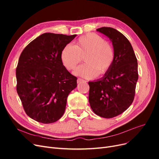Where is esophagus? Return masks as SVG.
<instances>
[{"instance_id":"34e87169","label":"esophagus","mask_w":159,"mask_h":159,"mask_svg":"<svg viewBox=\"0 0 159 159\" xmlns=\"http://www.w3.org/2000/svg\"><path fill=\"white\" fill-rule=\"evenodd\" d=\"M84 80L81 79V78H78V80H77V82H78V84L79 83H81V81H83Z\"/></svg>"}]
</instances>
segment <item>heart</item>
<instances>
[{
	"label": "heart",
	"instance_id": "b5f03b06",
	"mask_svg": "<svg viewBox=\"0 0 159 159\" xmlns=\"http://www.w3.org/2000/svg\"><path fill=\"white\" fill-rule=\"evenodd\" d=\"M84 56L86 63L78 67L74 74L87 78L106 74L115 60L112 45L95 33L80 36L74 46L66 45L61 50V60L67 69L72 70L82 61Z\"/></svg>",
	"mask_w": 159,
	"mask_h": 159
}]
</instances>
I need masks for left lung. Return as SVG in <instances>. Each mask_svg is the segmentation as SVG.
<instances>
[{"mask_svg":"<svg viewBox=\"0 0 159 159\" xmlns=\"http://www.w3.org/2000/svg\"><path fill=\"white\" fill-rule=\"evenodd\" d=\"M97 31L112 42L115 60L103 78L89 82V102L93 111L104 118L121 114L133 103L139 78L137 60L131 43L123 34L110 27Z\"/></svg>","mask_w":159,"mask_h":159,"instance_id":"obj_1","label":"left lung"}]
</instances>
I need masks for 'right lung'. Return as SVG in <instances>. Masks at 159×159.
I'll return each instance as SVG.
<instances>
[{"label":"right lung","instance_id":"obj_1","mask_svg":"<svg viewBox=\"0 0 159 159\" xmlns=\"http://www.w3.org/2000/svg\"><path fill=\"white\" fill-rule=\"evenodd\" d=\"M76 36L44 33L29 43L16 69V91L30 118L45 124L64 115L67 98L77 86V78L61 60L62 49Z\"/></svg>","mask_w":159,"mask_h":159}]
</instances>
